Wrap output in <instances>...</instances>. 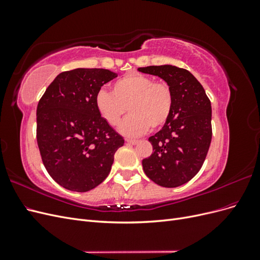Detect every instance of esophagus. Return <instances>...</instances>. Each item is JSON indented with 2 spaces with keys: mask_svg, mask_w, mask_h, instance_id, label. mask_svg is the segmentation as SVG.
Returning <instances> with one entry per match:
<instances>
[{
  "mask_svg": "<svg viewBox=\"0 0 260 260\" xmlns=\"http://www.w3.org/2000/svg\"><path fill=\"white\" fill-rule=\"evenodd\" d=\"M125 142H127V143H129V144H132V145H135V144H137V143H138V140H132V139H125Z\"/></svg>",
  "mask_w": 260,
  "mask_h": 260,
  "instance_id": "1",
  "label": "esophagus"
}]
</instances>
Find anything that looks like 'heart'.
Wrapping results in <instances>:
<instances>
[{"label": "heart", "instance_id": "obj_1", "mask_svg": "<svg viewBox=\"0 0 260 260\" xmlns=\"http://www.w3.org/2000/svg\"><path fill=\"white\" fill-rule=\"evenodd\" d=\"M95 106L100 116L113 127L128 109L131 114L118 129L123 136L139 137L151 127L158 129L169 120L174 93L167 83L155 82L152 77L127 75L113 83L112 92L99 91Z\"/></svg>", "mask_w": 260, "mask_h": 260}]
</instances>
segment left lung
<instances>
[{
  "mask_svg": "<svg viewBox=\"0 0 260 260\" xmlns=\"http://www.w3.org/2000/svg\"><path fill=\"white\" fill-rule=\"evenodd\" d=\"M161 78L174 93V109L164 127L148 139L152 155L142 160L156 184L177 187L202 168L211 142V105L203 85L186 69L172 65L138 68Z\"/></svg>",
  "mask_w": 260,
  "mask_h": 260,
  "instance_id": "left-lung-1",
  "label": "left lung"
}]
</instances>
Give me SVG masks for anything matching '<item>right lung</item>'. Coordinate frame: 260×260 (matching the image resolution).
<instances>
[{"label":"right lung","mask_w":260,"mask_h":260,"mask_svg":"<svg viewBox=\"0 0 260 260\" xmlns=\"http://www.w3.org/2000/svg\"><path fill=\"white\" fill-rule=\"evenodd\" d=\"M118 75L77 68L59 74L37 107V141L50 176L62 187L88 192L107 178L124 140L98 112L102 85Z\"/></svg>","instance_id":"add662e5"}]
</instances>
